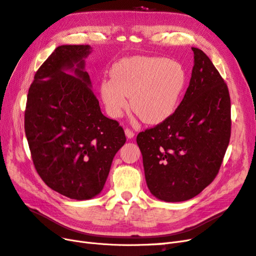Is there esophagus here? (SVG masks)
<instances>
[{"label":"esophagus","mask_w":256,"mask_h":256,"mask_svg":"<svg viewBox=\"0 0 256 256\" xmlns=\"http://www.w3.org/2000/svg\"><path fill=\"white\" fill-rule=\"evenodd\" d=\"M125 134H126V136L128 138H134V132L131 129H129V128H126L125 129Z\"/></svg>","instance_id":"34e87169"}]
</instances>
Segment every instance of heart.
<instances>
[{"label": "heart", "instance_id": "heart-1", "mask_svg": "<svg viewBox=\"0 0 256 256\" xmlns=\"http://www.w3.org/2000/svg\"><path fill=\"white\" fill-rule=\"evenodd\" d=\"M110 76L100 88L106 112L120 118L130 97L131 110L150 125L166 120L175 112L186 84L182 65L161 58H124L113 65Z\"/></svg>", "mask_w": 256, "mask_h": 256}]
</instances>
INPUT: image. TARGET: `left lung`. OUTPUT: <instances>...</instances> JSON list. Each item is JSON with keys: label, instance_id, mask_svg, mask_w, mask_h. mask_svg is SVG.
Masks as SVG:
<instances>
[{"label": "left lung", "instance_id": "obj_1", "mask_svg": "<svg viewBox=\"0 0 256 256\" xmlns=\"http://www.w3.org/2000/svg\"><path fill=\"white\" fill-rule=\"evenodd\" d=\"M189 86L170 118L142 131L136 143L152 194L164 202L198 196L219 173L230 138L226 83L198 48Z\"/></svg>", "mask_w": 256, "mask_h": 256}]
</instances>
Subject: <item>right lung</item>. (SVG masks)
Returning a JSON list of instances; mask_svg holds the SVG:
<instances>
[{"mask_svg":"<svg viewBox=\"0 0 256 256\" xmlns=\"http://www.w3.org/2000/svg\"><path fill=\"white\" fill-rule=\"evenodd\" d=\"M88 44L60 46L44 62L28 92L24 131L38 175L69 198L99 194L115 154L126 142L118 120L106 118L84 72ZM74 70L76 76L64 72Z\"/></svg>","mask_w":256,"mask_h":256,"instance_id":"obj_1","label":"right lung"}]
</instances>
